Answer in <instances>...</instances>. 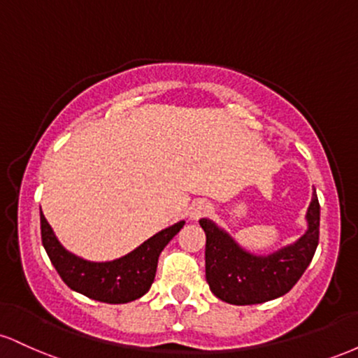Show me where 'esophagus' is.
<instances>
[{
	"mask_svg": "<svg viewBox=\"0 0 358 358\" xmlns=\"http://www.w3.org/2000/svg\"><path fill=\"white\" fill-rule=\"evenodd\" d=\"M212 212V207L210 203L203 202V200H200V202H195L190 207V210H188V215H190L192 220H199L202 219V217L208 215V213Z\"/></svg>",
	"mask_w": 358,
	"mask_h": 358,
	"instance_id": "1",
	"label": "esophagus"
}]
</instances>
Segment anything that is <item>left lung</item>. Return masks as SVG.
<instances>
[{
	"mask_svg": "<svg viewBox=\"0 0 358 358\" xmlns=\"http://www.w3.org/2000/svg\"><path fill=\"white\" fill-rule=\"evenodd\" d=\"M308 229L294 244L256 256L244 250L212 220L202 219L205 278L217 298L231 305H257L286 294L303 276L315 256L320 239V203L313 193L306 212Z\"/></svg>",
	"mask_w": 358,
	"mask_h": 358,
	"instance_id": "8db88e82",
	"label": "left lung"
}]
</instances>
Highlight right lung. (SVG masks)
Masks as SVG:
<instances>
[{
	"instance_id": "right-lung-1",
	"label": "right lung",
	"mask_w": 358,
	"mask_h": 358,
	"mask_svg": "<svg viewBox=\"0 0 358 358\" xmlns=\"http://www.w3.org/2000/svg\"><path fill=\"white\" fill-rule=\"evenodd\" d=\"M183 225V220L176 222L143 242L133 252L114 261L92 262L69 252L60 244L40 208L42 244L62 281L84 296L110 305L134 301L150 291L159 254Z\"/></svg>"
}]
</instances>
